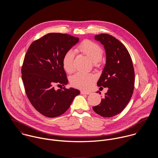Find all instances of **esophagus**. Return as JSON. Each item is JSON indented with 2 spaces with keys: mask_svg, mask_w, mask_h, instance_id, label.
<instances>
[{
  "mask_svg": "<svg viewBox=\"0 0 158 158\" xmlns=\"http://www.w3.org/2000/svg\"><path fill=\"white\" fill-rule=\"evenodd\" d=\"M81 94L89 95V94H90V92H89V91H83V90H81Z\"/></svg>",
  "mask_w": 158,
  "mask_h": 158,
  "instance_id": "obj_1",
  "label": "esophagus"
}]
</instances>
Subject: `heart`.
Returning <instances> with one entry per match:
<instances>
[{
  "instance_id": "1",
  "label": "heart",
  "mask_w": 158,
  "mask_h": 158,
  "mask_svg": "<svg viewBox=\"0 0 158 158\" xmlns=\"http://www.w3.org/2000/svg\"><path fill=\"white\" fill-rule=\"evenodd\" d=\"M75 51L87 56L95 66L98 65L103 56V50L100 46L89 40L83 41L75 49ZM73 59L74 53L71 50L67 52L63 56V66L68 73H71L74 71ZM94 80V77L92 74L79 72L71 77L70 83L78 88L88 89L92 86Z\"/></svg>"
}]
</instances>
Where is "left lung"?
I'll return each instance as SVG.
<instances>
[{
  "mask_svg": "<svg viewBox=\"0 0 158 158\" xmlns=\"http://www.w3.org/2000/svg\"><path fill=\"white\" fill-rule=\"evenodd\" d=\"M95 40L104 45L106 56L97 86L108 90L92 109L103 117H111L121 113L130 102L135 88V70L128 50L118 40L108 34L95 35Z\"/></svg>",
  "mask_w": 158,
  "mask_h": 158,
  "instance_id": "8db88e82",
  "label": "left lung"
}]
</instances>
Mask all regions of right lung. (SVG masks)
I'll return each instance as SVG.
<instances>
[{"mask_svg": "<svg viewBox=\"0 0 158 158\" xmlns=\"http://www.w3.org/2000/svg\"><path fill=\"white\" fill-rule=\"evenodd\" d=\"M78 41L69 35L50 33L33 42L26 53L21 70L25 92L33 107L44 116L64 114L80 93L72 88L55 90L53 87L68 84L62 61Z\"/></svg>", "mask_w": 158, "mask_h": 158, "instance_id": "obj_1", "label": "right lung"}]
</instances>
